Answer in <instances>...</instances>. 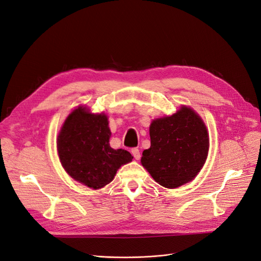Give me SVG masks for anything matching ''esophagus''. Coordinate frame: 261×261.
I'll return each instance as SVG.
<instances>
[{
    "instance_id": "34e87169",
    "label": "esophagus",
    "mask_w": 261,
    "mask_h": 261,
    "mask_svg": "<svg viewBox=\"0 0 261 261\" xmlns=\"http://www.w3.org/2000/svg\"><path fill=\"white\" fill-rule=\"evenodd\" d=\"M131 153L133 155L134 159H137V160L140 159L141 153H140V150H139L138 148H132V149H131Z\"/></svg>"
}]
</instances>
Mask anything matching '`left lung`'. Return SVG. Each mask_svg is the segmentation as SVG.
<instances>
[{"label":"left lung","mask_w":261,"mask_h":261,"mask_svg":"<svg viewBox=\"0 0 261 261\" xmlns=\"http://www.w3.org/2000/svg\"><path fill=\"white\" fill-rule=\"evenodd\" d=\"M150 147L141 162L157 182L176 188L196 177L208 151V134L199 115L186 106L168 117L153 120Z\"/></svg>","instance_id":"obj_1"}]
</instances>
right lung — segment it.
<instances>
[{
  "instance_id": "add662e5",
  "label": "right lung",
  "mask_w": 261,
  "mask_h": 261,
  "mask_svg": "<svg viewBox=\"0 0 261 261\" xmlns=\"http://www.w3.org/2000/svg\"><path fill=\"white\" fill-rule=\"evenodd\" d=\"M111 134L104 114H91L83 106L73 111L62 125L57 145L67 174L93 189L110 184L117 170L133 158L129 151L110 146Z\"/></svg>"
}]
</instances>
